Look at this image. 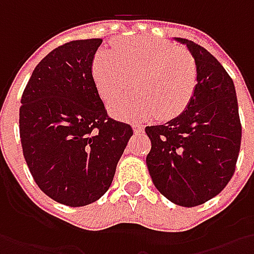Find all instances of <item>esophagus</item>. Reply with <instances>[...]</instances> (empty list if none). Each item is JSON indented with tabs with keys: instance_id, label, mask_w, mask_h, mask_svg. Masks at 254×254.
Listing matches in <instances>:
<instances>
[{
	"instance_id": "obj_1",
	"label": "esophagus",
	"mask_w": 254,
	"mask_h": 254,
	"mask_svg": "<svg viewBox=\"0 0 254 254\" xmlns=\"http://www.w3.org/2000/svg\"><path fill=\"white\" fill-rule=\"evenodd\" d=\"M132 130H134V132H142L144 131V126H140V124H134V126H132Z\"/></svg>"
}]
</instances>
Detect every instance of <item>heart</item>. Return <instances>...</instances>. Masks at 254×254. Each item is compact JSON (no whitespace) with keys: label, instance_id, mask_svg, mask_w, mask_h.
Instances as JSON below:
<instances>
[{"label":"heart","instance_id":"b5f03b06","mask_svg":"<svg viewBox=\"0 0 254 254\" xmlns=\"http://www.w3.org/2000/svg\"><path fill=\"white\" fill-rule=\"evenodd\" d=\"M112 51L94 55V86L107 106L132 89L137 77L140 96L117 103L113 114L123 120L178 117L190 106L198 84V67L188 52L170 42L147 36L117 41Z\"/></svg>","mask_w":254,"mask_h":254}]
</instances>
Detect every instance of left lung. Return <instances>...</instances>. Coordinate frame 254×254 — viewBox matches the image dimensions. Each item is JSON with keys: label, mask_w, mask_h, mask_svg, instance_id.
<instances>
[{"label": "left lung", "mask_w": 254, "mask_h": 254, "mask_svg": "<svg viewBox=\"0 0 254 254\" xmlns=\"http://www.w3.org/2000/svg\"><path fill=\"white\" fill-rule=\"evenodd\" d=\"M198 84L187 110L164 126L145 127L151 140L147 167L155 188L171 202L192 208L216 196L232 180L242 142L233 80L218 59L188 39Z\"/></svg>", "instance_id": "8db88e82"}]
</instances>
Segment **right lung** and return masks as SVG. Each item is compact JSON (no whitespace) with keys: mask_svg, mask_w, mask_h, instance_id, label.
<instances>
[{"mask_svg":"<svg viewBox=\"0 0 254 254\" xmlns=\"http://www.w3.org/2000/svg\"><path fill=\"white\" fill-rule=\"evenodd\" d=\"M102 39L61 45L38 64L21 97L19 137L41 190L84 206L107 192L132 128L112 119L92 76Z\"/></svg>","mask_w":254,"mask_h":254,"instance_id":"1","label":"right lung"}]
</instances>
